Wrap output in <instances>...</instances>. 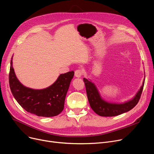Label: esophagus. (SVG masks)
I'll use <instances>...</instances> for the list:
<instances>
[{"instance_id":"1","label":"esophagus","mask_w":154,"mask_h":154,"mask_svg":"<svg viewBox=\"0 0 154 154\" xmlns=\"http://www.w3.org/2000/svg\"><path fill=\"white\" fill-rule=\"evenodd\" d=\"M82 75V70H77L75 71V76L77 78L81 77Z\"/></svg>"}]
</instances>
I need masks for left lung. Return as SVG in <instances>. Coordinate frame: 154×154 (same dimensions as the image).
<instances>
[{"instance_id":"8db88e82","label":"left lung","mask_w":154,"mask_h":154,"mask_svg":"<svg viewBox=\"0 0 154 154\" xmlns=\"http://www.w3.org/2000/svg\"><path fill=\"white\" fill-rule=\"evenodd\" d=\"M88 101L92 110L101 116H115L128 112L138 104L143 89L145 80L140 90L131 100L124 103H110L104 101L94 85L89 80L84 78Z\"/></svg>"}]
</instances>
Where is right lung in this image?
I'll return each instance as SVG.
<instances>
[{"label":"right lung","mask_w":154,"mask_h":154,"mask_svg":"<svg viewBox=\"0 0 154 154\" xmlns=\"http://www.w3.org/2000/svg\"><path fill=\"white\" fill-rule=\"evenodd\" d=\"M74 72L60 74L48 88L32 89L26 88L17 79L12 67V57L9 72V86L17 102L27 112L38 116L52 117L60 113L64 108L66 94Z\"/></svg>","instance_id":"add662e5"}]
</instances>
